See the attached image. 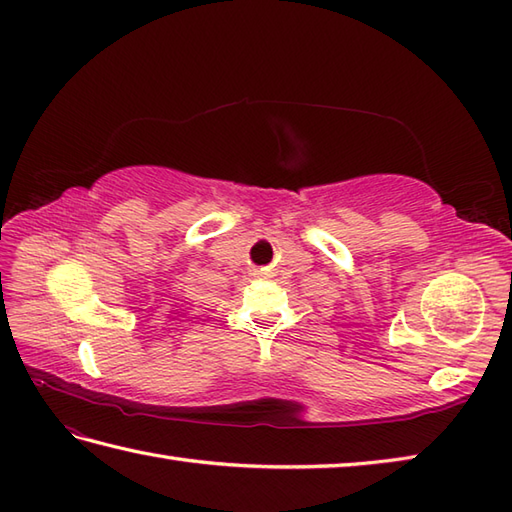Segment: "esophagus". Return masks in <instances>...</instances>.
<instances>
[{
  "label": "esophagus",
  "mask_w": 512,
  "mask_h": 512,
  "mask_svg": "<svg viewBox=\"0 0 512 512\" xmlns=\"http://www.w3.org/2000/svg\"><path fill=\"white\" fill-rule=\"evenodd\" d=\"M254 276H258V278H271L274 274H271L269 267H260V269H254Z\"/></svg>",
  "instance_id": "esophagus-1"
}]
</instances>
